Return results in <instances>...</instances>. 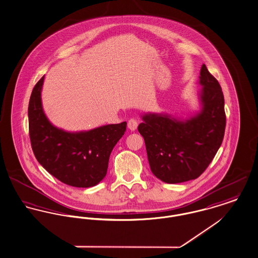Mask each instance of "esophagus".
Instances as JSON below:
<instances>
[{
  "label": "esophagus",
  "instance_id": "34e87169",
  "mask_svg": "<svg viewBox=\"0 0 258 258\" xmlns=\"http://www.w3.org/2000/svg\"><path fill=\"white\" fill-rule=\"evenodd\" d=\"M138 127V120L136 118H130L128 121V128L131 131H135Z\"/></svg>",
  "mask_w": 258,
  "mask_h": 258
}]
</instances>
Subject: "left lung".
Masks as SVG:
<instances>
[{"mask_svg":"<svg viewBox=\"0 0 258 258\" xmlns=\"http://www.w3.org/2000/svg\"><path fill=\"white\" fill-rule=\"evenodd\" d=\"M200 83L202 110L189 120L165 114H146L138 131L146 144L151 170L168 184L200 177L223 141L226 114L223 92L217 79L203 64Z\"/></svg>","mask_w":258,"mask_h":258,"instance_id":"left-lung-1","label":"left lung"}]
</instances>
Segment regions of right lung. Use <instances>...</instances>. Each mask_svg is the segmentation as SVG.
<instances>
[{"label":"right lung","mask_w":258,"mask_h":258,"mask_svg":"<svg viewBox=\"0 0 258 258\" xmlns=\"http://www.w3.org/2000/svg\"><path fill=\"white\" fill-rule=\"evenodd\" d=\"M44 76L36 83L28 104L29 137L38 162L60 182L77 188L99 184L106 175L111 151L126 131V122L79 133L55 128L41 103Z\"/></svg>","instance_id":"right-lung-1"}]
</instances>
